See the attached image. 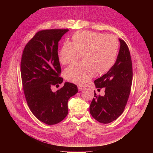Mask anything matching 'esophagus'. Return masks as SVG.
Listing matches in <instances>:
<instances>
[{
    "label": "esophagus",
    "mask_w": 153,
    "mask_h": 153,
    "mask_svg": "<svg viewBox=\"0 0 153 153\" xmlns=\"http://www.w3.org/2000/svg\"><path fill=\"white\" fill-rule=\"evenodd\" d=\"M78 88L79 91H82V90H84V89H85V88L84 87H82L81 85H78Z\"/></svg>",
    "instance_id": "34e87169"
}]
</instances>
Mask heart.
Segmentation results:
<instances>
[{
  "instance_id": "b5f03b06",
  "label": "heart",
  "mask_w": 153,
  "mask_h": 153,
  "mask_svg": "<svg viewBox=\"0 0 153 153\" xmlns=\"http://www.w3.org/2000/svg\"><path fill=\"white\" fill-rule=\"evenodd\" d=\"M119 41L112 35L92 31H78L72 35V42H64L59 52V60L63 65L75 62L81 54L83 61L68 67L66 79L84 85L95 73L102 75L114 65L118 53Z\"/></svg>"
}]
</instances>
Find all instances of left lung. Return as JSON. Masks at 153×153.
Instances as JSON below:
<instances>
[{"instance_id": "obj_1", "label": "left lung", "mask_w": 153, "mask_h": 153, "mask_svg": "<svg viewBox=\"0 0 153 153\" xmlns=\"http://www.w3.org/2000/svg\"><path fill=\"white\" fill-rule=\"evenodd\" d=\"M120 48L114 65L101 77L94 81L97 88H105L104 96L94 97L89 107L97 121L108 124L123 112L131 91L132 67L130 51L124 41L119 39Z\"/></svg>"}]
</instances>
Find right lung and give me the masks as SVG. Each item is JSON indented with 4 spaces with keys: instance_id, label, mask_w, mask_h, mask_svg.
Returning <instances> with one entry per match:
<instances>
[{
    "instance_id": "right-lung-1",
    "label": "right lung",
    "mask_w": 153,
    "mask_h": 153,
    "mask_svg": "<svg viewBox=\"0 0 153 153\" xmlns=\"http://www.w3.org/2000/svg\"><path fill=\"white\" fill-rule=\"evenodd\" d=\"M68 29H46L38 32L25 46L21 72L23 92L32 114L41 121L53 125L68 114V101L78 90L74 84L65 82L53 92L51 87L63 82L59 77L58 42Z\"/></svg>"
}]
</instances>
